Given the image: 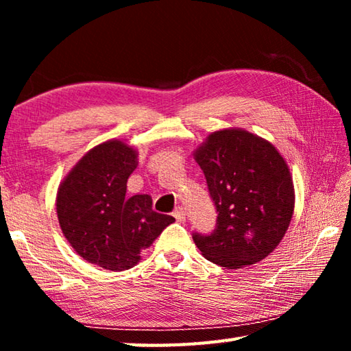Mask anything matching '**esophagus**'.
<instances>
[{
    "instance_id": "esophagus-1",
    "label": "esophagus",
    "mask_w": 351,
    "mask_h": 351,
    "mask_svg": "<svg viewBox=\"0 0 351 351\" xmlns=\"http://www.w3.org/2000/svg\"><path fill=\"white\" fill-rule=\"evenodd\" d=\"M173 217H175L176 221L184 223V221H186V210H184L182 207H178V209H175V212H173Z\"/></svg>"
}]
</instances>
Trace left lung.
<instances>
[{
    "label": "left lung",
    "mask_w": 351,
    "mask_h": 351,
    "mask_svg": "<svg viewBox=\"0 0 351 351\" xmlns=\"http://www.w3.org/2000/svg\"><path fill=\"white\" fill-rule=\"evenodd\" d=\"M215 203L217 228L195 234L204 257L226 269L255 265L274 251L289 228L295 193L280 152L243 128L212 132L193 150Z\"/></svg>",
    "instance_id": "left-lung-1"
}]
</instances>
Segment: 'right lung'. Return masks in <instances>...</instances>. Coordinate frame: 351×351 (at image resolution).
<instances>
[{
    "label": "right lung",
    "instance_id": "1",
    "mask_svg": "<svg viewBox=\"0 0 351 351\" xmlns=\"http://www.w3.org/2000/svg\"><path fill=\"white\" fill-rule=\"evenodd\" d=\"M138 154L122 139L100 142L57 189L56 209L64 239L83 260L108 271L138 265L141 252L175 221L152 209L150 195L125 197Z\"/></svg>",
    "mask_w": 351,
    "mask_h": 351
}]
</instances>
